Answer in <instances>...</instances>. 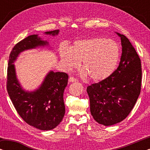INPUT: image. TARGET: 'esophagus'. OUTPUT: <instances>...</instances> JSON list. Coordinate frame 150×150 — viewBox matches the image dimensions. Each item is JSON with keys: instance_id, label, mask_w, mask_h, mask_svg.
<instances>
[{"instance_id": "34e87169", "label": "esophagus", "mask_w": 150, "mask_h": 150, "mask_svg": "<svg viewBox=\"0 0 150 150\" xmlns=\"http://www.w3.org/2000/svg\"><path fill=\"white\" fill-rule=\"evenodd\" d=\"M77 79H75L74 77H69V83H72V82H76Z\"/></svg>"}]
</instances>
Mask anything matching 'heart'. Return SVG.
<instances>
[{
  "label": "heart",
  "instance_id": "b5f03b06",
  "mask_svg": "<svg viewBox=\"0 0 150 150\" xmlns=\"http://www.w3.org/2000/svg\"><path fill=\"white\" fill-rule=\"evenodd\" d=\"M59 55L63 67L67 70L77 68L80 62L84 69V76L100 82L110 76L117 66L120 49L114 41L92 38L76 41L70 48L61 47Z\"/></svg>",
  "mask_w": 150,
  "mask_h": 150
}]
</instances>
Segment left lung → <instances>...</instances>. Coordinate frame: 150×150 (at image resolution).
<instances>
[{
    "label": "left lung",
    "instance_id": "1",
    "mask_svg": "<svg viewBox=\"0 0 150 150\" xmlns=\"http://www.w3.org/2000/svg\"><path fill=\"white\" fill-rule=\"evenodd\" d=\"M117 69L107 79L88 86L91 115L100 124L111 126L126 119L136 104L141 88V59L126 36Z\"/></svg>",
    "mask_w": 150,
    "mask_h": 150
}]
</instances>
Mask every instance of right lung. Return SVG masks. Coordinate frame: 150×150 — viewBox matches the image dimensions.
Masks as SVG:
<instances>
[{
	"instance_id": "add662e5",
	"label": "right lung",
	"mask_w": 150,
	"mask_h": 150,
	"mask_svg": "<svg viewBox=\"0 0 150 150\" xmlns=\"http://www.w3.org/2000/svg\"><path fill=\"white\" fill-rule=\"evenodd\" d=\"M59 32V30H54L45 34L55 36ZM48 45V42L42 40L38 35L28 36L12 49L7 67V89L14 107L24 122L42 130L56 128L64 117L63 92L67 85L68 75L50 71L38 89L26 91L18 81L13 63L23 51Z\"/></svg>"
}]
</instances>
